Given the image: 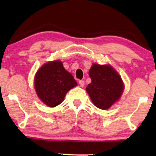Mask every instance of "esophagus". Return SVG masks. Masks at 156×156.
<instances>
[{
  "label": "esophagus",
  "instance_id": "34e87169",
  "mask_svg": "<svg viewBox=\"0 0 156 156\" xmlns=\"http://www.w3.org/2000/svg\"><path fill=\"white\" fill-rule=\"evenodd\" d=\"M78 83H79L80 87H84V84H85V83H84L83 80H79V81H78Z\"/></svg>",
  "mask_w": 156,
  "mask_h": 156
}]
</instances>
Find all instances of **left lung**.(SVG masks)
Returning a JSON list of instances; mask_svg holds the SVG:
<instances>
[{"label": "left lung", "mask_w": 156, "mask_h": 156, "mask_svg": "<svg viewBox=\"0 0 156 156\" xmlns=\"http://www.w3.org/2000/svg\"><path fill=\"white\" fill-rule=\"evenodd\" d=\"M92 82L87 87L92 103L98 108H110L121 96L123 83L120 76L109 65L94 64L89 72Z\"/></svg>", "instance_id": "1"}]
</instances>
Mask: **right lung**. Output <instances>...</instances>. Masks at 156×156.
<instances>
[{"mask_svg": "<svg viewBox=\"0 0 156 156\" xmlns=\"http://www.w3.org/2000/svg\"><path fill=\"white\" fill-rule=\"evenodd\" d=\"M77 82L63 67L62 62H48L35 76L36 92L40 100L49 107H55L64 101L65 94Z\"/></svg>", "mask_w": 156, "mask_h": 156, "instance_id": "right-lung-1", "label": "right lung"}]
</instances>
